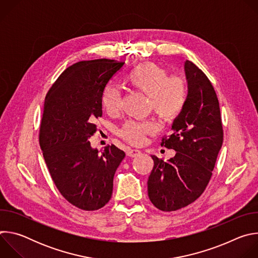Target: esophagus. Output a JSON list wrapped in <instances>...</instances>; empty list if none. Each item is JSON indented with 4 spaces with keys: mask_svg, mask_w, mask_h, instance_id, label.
I'll return each instance as SVG.
<instances>
[{
    "mask_svg": "<svg viewBox=\"0 0 258 258\" xmlns=\"http://www.w3.org/2000/svg\"><path fill=\"white\" fill-rule=\"evenodd\" d=\"M140 154H141V152L139 150H136V149H128L126 151V155L128 157H136V156H138Z\"/></svg>",
    "mask_w": 258,
    "mask_h": 258,
    "instance_id": "1",
    "label": "esophagus"
}]
</instances>
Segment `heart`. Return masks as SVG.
Listing matches in <instances>:
<instances>
[{"instance_id": "1", "label": "heart", "mask_w": 258, "mask_h": 258, "mask_svg": "<svg viewBox=\"0 0 258 258\" xmlns=\"http://www.w3.org/2000/svg\"><path fill=\"white\" fill-rule=\"evenodd\" d=\"M126 82L135 89L149 96V106L161 119L170 121L176 118L186 105L188 85L182 77L168 76L164 67L147 62L137 65L126 75ZM105 111L114 115L121 109V93L112 86L107 85L101 96ZM157 125L151 120H127L118 130V136L126 143L139 146L147 135L156 132Z\"/></svg>"}]
</instances>
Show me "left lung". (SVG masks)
<instances>
[{"mask_svg": "<svg viewBox=\"0 0 258 258\" xmlns=\"http://www.w3.org/2000/svg\"><path fill=\"white\" fill-rule=\"evenodd\" d=\"M188 97L172 123V133L161 146L176 151L168 161L151 156L148 196L162 211H175L196 201L206 189L224 141L219 103L205 73L193 62H185Z\"/></svg>", "mask_w": 258, "mask_h": 258, "instance_id": "left-lung-1", "label": "left lung"}]
</instances>
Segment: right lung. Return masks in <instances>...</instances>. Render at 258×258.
Instances as JSON below:
<instances>
[{
    "label": "right lung",
    "instance_id": "add662e5",
    "mask_svg": "<svg viewBox=\"0 0 258 258\" xmlns=\"http://www.w3.org/2000/svg\"><path fill=\"white\" fill-rule=\"evenodd\" d=\"M123 65L80 61L61 73L45 99L39 134L43 156L58 191L82 210H98L111 199L113 177L125 156L114 145L100 153L88 141L102 116V92Z\"/></svg>",
    "mask_w": 258,
    "mask_h": 258
}]
</instances>
